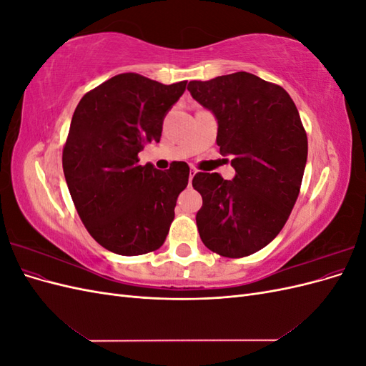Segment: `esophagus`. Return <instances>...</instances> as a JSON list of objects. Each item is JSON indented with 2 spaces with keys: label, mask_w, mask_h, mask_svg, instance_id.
Returning a JSON list of instances; mask_svg holds the SVG:
<instances>
[{
  "label": "esophagus",
  "mask_w": 366,
  "mask_h": 366,
  "mask_svg": "<svg viewBox=\"0 0 366 366\" xmlns=\"http://www.w3.org/2000/svg\"><path fill=\"white\" fill-rule=\"evenodd\" d=\"M195 174H197V171H195V169H192V171H191V174H189V184H191V182H192V179H194V175H195Z\"/></svg>",
  "instance_id": "34e87169"
}]
</instances>
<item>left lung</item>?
<instances>
[{
  "label": "left lung",
  "mask_w": 366,
  "mask_h": 366,
  "mask_svg": "<svg viewBox=\"0 0 366 366\" xmlns=\"http://www.w3.org/2000/svg\"><path fill=\"white\" fill-rule=\"evenodd\" d=\"M187 90L218 122L217 145L232 156L234 180L198 172L202 194L197 227L204 246L221 257L242 258L276 238L289 219L307 163V132L282 86L238 71L191 81Z\"/></svg>",
  "instance_id": "left-lung-1"
}]
</instances>
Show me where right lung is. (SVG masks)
I'll return each instance as SVG.
<instances>
[{"mask_svg":"<svg viewBox=\"0 0 366 366\" xmlns=\"http://www.w3.org/2000/svg\"><path fill=\"white\" fill-rule=\"evenodd\" d=\"M186 84L122 73L88 92L74 109L62 151L65 182L84 226L109 252L145 254L168 235L189 166L179 162L159 171L139 164V152L160 142L163 119Z\"/></svg>","mask_w":366,"mask_h":366,"instance_id":"obj_1","label":"right lung"}]
</instances>
